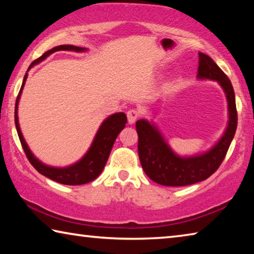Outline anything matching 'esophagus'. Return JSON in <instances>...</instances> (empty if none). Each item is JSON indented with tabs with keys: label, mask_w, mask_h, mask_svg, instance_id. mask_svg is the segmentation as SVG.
I'll list each match as a JSON object with an SVG mask.
<instances>
[{
	"label": "esophagus",
	"mask_w": 254,
	"mask_h": 254,
	"mask_svg": "<svg viewBox=\"0 0 254 254\" xmlns=\"http://www.w3.org/2000/svg\"><path fill=\"white\" fill-rule=\"evenodd\" d=\"M127 117L128 124H133L136 121V119L139 118V112L136 110H130L127 113Z\"/></svg>",
	"instance_id": "esophagus-1"
}]
</instances>
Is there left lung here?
<instances>
[{"label":"left lung","mask_w":254,"mask_h":254,"mask_svg":"<svg viewBox=\"0 0 254 254\" xmlns=\"http://www.w3.org/2000/svg\"><path fill=\"white\" fill-rule=\"evenodd\" d=\"M199 80L217 81L225 93L229 111V121L223 135L207 151L192 156H179L167 142L165 136L152 121L141 119L135 127L139 136L137 152L141 166L148 177L163 186H187L207 179L212 176L222 161L233 140L238 113H236L234 89L231 81L209 56L198 53Z\"/></svg>","instance_id":"8db88e82"}]
</instances>
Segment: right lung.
I'll use <instances>...</instances> for the list:
<instances>
[{
	"mask_svg": "<svg viewBox=\"0 0 254 254\" xmlns=\"http://www.w3.org/2000/svg\"><path fill=\"white\" fill-rule=\"evenodd\" d=\"M60 50H66V51H75V53H84L87 51V48H81V47L72 46V45H62L57 46L55 48L50 49L41 56L40 58L31 64L29 66L28 71L31 69L33 66L38 65L41 63L42 60H45L47 57H49L51 54L56 53V51ZM28 71L25 72L23 77L22 86H21L19 95L16 97L15 102V111H14V122L15 127L18 131V135L20 139V142L22 144V148L24 150L25 154L29 161L31 162V165L36 168L38 173L46 176L47 178L51 180H55L59 184L63 185H71V186H76V185H84L87 184L92 180L96 179L98 176L104 169L106 165L107 159L111 153V150L113 148V144L115 142L119 133L121 132L127 124V115L123 112H119V113H114L110 115L109 118H106L104 121L102 122L101 127H98L94 140L91 144V147L87 150L83 157H81L78 161L72 163L70 166L67 167H53L48 166L46 163L41 162L34 154L32 153L31 150L29 149L27 142H25L24 137L21 132L20 124H19V117H18V107H19V101L22 94L23 87L25 81L28 78Z\"/></svg>",
	"mask_w": 254,
	"mask_h": 254,
	"instance_id": "add662e5",
	"label": "right lung"
}]
</instances>
